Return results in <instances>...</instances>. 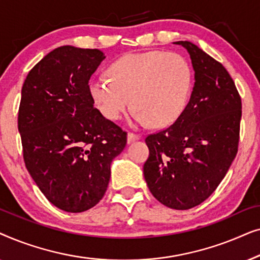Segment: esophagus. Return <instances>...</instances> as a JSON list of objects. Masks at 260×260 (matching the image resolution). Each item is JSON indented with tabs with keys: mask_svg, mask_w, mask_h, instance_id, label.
Segmentation results:
<instances>
[{
	"mask_svg": "<svg viewBox=\"0 0 260 260\" xmlns=\"http://www.w3.org/2000/svg\"><path fill=\"white\" fill-rule=\"evenodd\" d=\"M141 138V136L140 135H136V134H133V133H129L127 134V136H126V141H127V143H133V142H135V141H138Z\"/></svg>",
	"mask_w": 260,
	"mask_h": 260,
	"instance_id": "obj_1",
	"label": "esophagus"
}]
</instances>
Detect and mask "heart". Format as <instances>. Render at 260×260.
Masks as SVG:
<instances>
[{
  "label": "heart",
  "mask_w": 260,
  "mask_h": 260,
  "mask_svg": "<svg viewBox=\"0 0 260 260\" xmlns=\"http://www.w3.org/2000/svg\"><path fill=\"white\" fill-rule=\"evenodd\" d=\"M109 73L111 79L95 76L90 81L91 97L105 118L119 119L133 103L135 124L168 126L186 109L191 73L176 53L127 54L113 62Z\"/></svg>",
  "instance_id": "heart-1"
}]
</instances>
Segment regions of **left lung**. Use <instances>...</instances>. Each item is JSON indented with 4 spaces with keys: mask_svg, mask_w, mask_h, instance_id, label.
Instances as JSON below:
<instances>
[{
    "mask_svg": "<svg viewBox=\"0 0 260 260\" xmlns=\"http://www.w3.org/2000/svg\"><path fill=\"white\" fill-rule=\"evenodd\" d=\"M174 44L189 53L194 87L175 123L145 138L143 173L156 200L183 211L204 202L229 172L239 143L241 99L221 63L189 41Z\"/></svg>",
    "mask_w": 260,
    "mask_h": 260,
    "instance_id": "left-lung-1",
    "label": "left lung"
}]
</instances>
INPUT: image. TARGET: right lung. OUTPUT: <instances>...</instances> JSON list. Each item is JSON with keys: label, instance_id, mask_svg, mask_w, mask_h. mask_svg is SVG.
Returning <instances> with one entry per match:
<instances>
[{"label": "right lung", "instance_id": "obj_1", "mask_svg": "<svg viewBox=\"0 0 260 260\" xmlns=\"http://www.w3.org/2000/svg\"><path fill=\"white\" fill-rule=\"evenodd\" d=\"M105 59L99 49L61 46L29 71L21 91L19 133L31 179L65 212L104 197L126 133L94 109L88 81Z\"/></svg>", "mask_w": 260, "mask_h": 260}]
</instances>
